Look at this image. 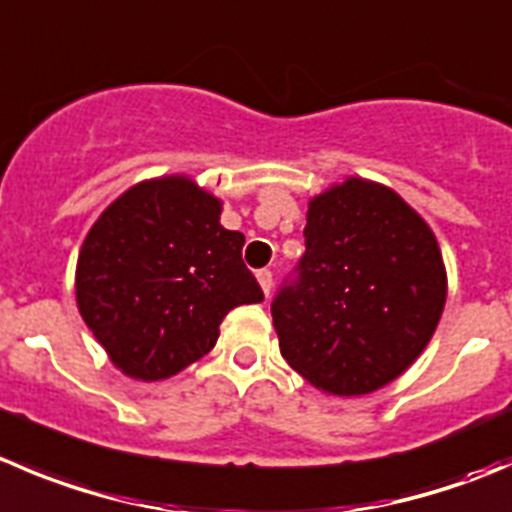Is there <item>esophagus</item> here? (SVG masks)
I'll return each mask as SVG.
<instances>
[{
  "mask_svg": "<svg viewBox=\"0 0 512 512\" xmlns=\"http://www.w3.org/2000/svg\"><path fill=\"white\" fill-rule=\"evenodd\" d=\"M257 282H260V287H262V292H265V295H270V290H272V270H257Z\"/></svg>",
  "mask_w": 512,
  "mask_h": 512,
  "instance_id": "esophagus-1",
  "label": "esophagus"
}]
</instances>
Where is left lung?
<instances>
[{
  "label": "left lung",
  "mask_w": 512,
  "mask_h": 512,
  "mask_svg": "<svg viewBox=\"0 0 512 512\" xmlns=\"http://www.w3.org/2000/svg\"><path fill=\"white\" fill-rule=\"evenodd\" d=\"M448 295L430 227L367 180L335 185L307 210L305 255L272 297L280 352L332 395H365L408 370Z\"/></svg>",
  "instance_id": "1"
}]
</instances>
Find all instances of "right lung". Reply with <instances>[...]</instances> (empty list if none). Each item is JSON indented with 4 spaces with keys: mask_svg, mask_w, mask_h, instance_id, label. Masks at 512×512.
<instances>
[{
    "mask_svg": "<svg viewBox=\"0 0 512 512\" xmlns=\"http://www.w3.org/2000/svg\"><path fill=\"white\" fill-rule=\"evenodd\" d=\"M187 177L140 182L99 215L77 260V305L124 375L162 380L215 347L232 307L262 302L245 235Z\"/></svg>",
    "mask_w": 512,
    "mask_h": 512,
    "instance_id": "1",
    "label": "right lung"
}]
</instances>
